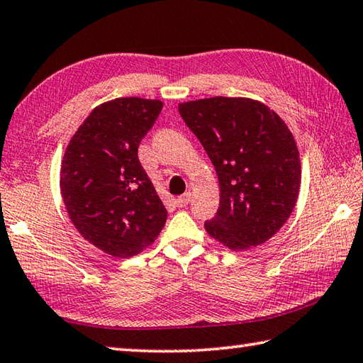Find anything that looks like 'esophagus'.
Segmentation results:
<instances>
[{
    "label": "esophagus",
    "mask_w": 363,
    "mask_h": 363,
    "mask_svg": "<svg viewBox=\"0 0 363 363\" xmlns=\"http://www.w3.org/2000/svg\"><path fill=\"white\" fill-rule=\"evenodd\" d=\"M190 200H192V195L190 194H184V195H181L179 199H176V206L177 208H184V206H187V204L190 203Z\"/></svg>",
    "instance_id": "obj_1"
}]
</instances>
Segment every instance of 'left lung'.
I'll use <instances>...</instances> for the list:
<instances>
[{"label":"left lung","mask_w":363,"mask_h":363,"mask_svg":"<svg viewBox=\"0 0 363 363\" xmlns=\"http://www.w3.org/2000/svg\"><path fill=\"white\" fill-rule=\"evenodd\" d=\"M179 114L213 162L220 187L211 238L232 250L260 246L284 225L300 192L301 164L284 121L250 98L179 103Z\"/></svg>","instance_id":"8db88e82"}]
</instances>
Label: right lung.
<instances>
[{"label":"right lung","instance_id":"right-lung-1","mask_svg":"<svg viewBox=\"0 0 363 363\" xmlns=\"http://www.w3.org/2000/svg\"><path fill=\"white\" fill-rule=\"evenodd\" d=\"M163 108L128 96L96 106L71 138L60 190L71 222L90 245L113 257H133L152 245L167 209L138 159V146Z\"/></svg>","mask_w":363,"mask_h":363}]
</instances>
